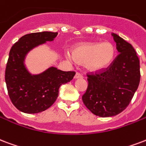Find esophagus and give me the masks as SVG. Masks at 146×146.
<instances>
[{"label": "esophagus", "mask_w": 146, "mask_h": 146, "mask_svg": "<svg viewBox=\"0 0 146 146\" xmlns=\"http://www.w3.org/2000/svg\"><path fill=\"white\" fill-rule=\"evenodd\" d=\"M82 77H83L82 74H81V73H78V72L76 73L75 76H74V78H75V79H78V78H82Z\"/></svg>", "instance_id": "obj_1"}]
</instances>
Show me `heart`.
<instances>
[{
  "label": "heart",
  "mask_w": 146,
  "mask_h": 146,
  "mask_svg": "<svg viewBox=\"0 0 146 146\" xmlns=\"http://www.w3.org/2000/svg\"><path fill=\"white\" fill-rule=\"evenodd\" d=\"M115 54V49L110 42L104 43H85L73 49L72 56L76 61L85 62L86 67L90 71H99L107 68L112 63Z\"/></svg>",
  "instance_id": "heart-1"
}]
</instances>
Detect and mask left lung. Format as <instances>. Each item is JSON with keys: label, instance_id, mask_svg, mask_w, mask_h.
<instances>
[{"label": "left lung", "instance_id": "1", "mask_svg": "<svg viewBox=\"0 0 146 146\" xmlns=\"http://www.w3.org/2000/svg\"><path fill=\"white\" fill-rule=\"evenodd\" d=\"M119 54L107 68L88 73V86L82 96L94 115L110 117L122 113L139 85V60L133 46L112 33Z\"/></svg>", "mask_w": 146, "mask_h": 146}]
</instances>
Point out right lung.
I'll list each match as a JSON object with an SVG mask.
<instances>
[{
	"instance_id": "right-lung-1",
	"label": "right lung",
	"mask_w": 146,
	"mask_h": 146,
	"mask_svg": "<svg viewBox=\"0 0 146 146\" xmlns=\"http://www.w3.org/2000/svg\"><path fill=\"white\" fill-rule=\"evenodd\" d=\"M57 32L43 31L26 34L11 47L5 70L9 97L15 107L25 113H38L47 110L57 99L59 88L73 80L74 71L50 67L38 75H32L24 66L25 56L34 47L52 41Z\"/></svg>"
}]
</instances>
